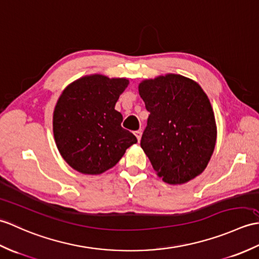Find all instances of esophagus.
<instances>
[{
	"mask_svg": "<svg viewBox=\"0 0 259 259\" xmlns=\"http://www.w3.org/2000/svg\"><path fill=\"white\" fill-rule=\"evenodd\" d=\"M135 136L137 137V141L141 142V139H142V132H141V131H136V132H135Z\"/></svg>",
	"mask_w": 259,
	"mask_h": 259,
	"instance_id": "34e87169",
	"label": "esophagus"
}]
</instances>
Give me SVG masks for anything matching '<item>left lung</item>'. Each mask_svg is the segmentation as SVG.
Masks as SVG:
<instances>
[{
  "label": "left lung",
  "instance_id": "8db88e82",
  "mask_svg": "<svg viewBox=\"0 0 259 259\" xmlns=\"http://www.w3.org/2000/svg\"><path fill=\"white\" fill-rule=\"evenodd\" d=\"M139 93L149 112L141 147L157 176L182 185L202 174L214 152L217 127L200 85L166 74L142 81Z\"/></svg>",
  "mask_w": 259,
  "mask_h": 259
}]
</instances>
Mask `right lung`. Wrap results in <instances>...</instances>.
I'll list each match as a JSON object with an SVG mask.
<instances>
[{"mask_svg":"<svg viewBox=\"0 0 259 259\" xmlns=\"http://www.w3.org/2000/svg\"><path fill=\"white\" fill-rule=\"evenodd\" d=\"M127 78L102 74L79 77L62 92L53 113L55 144L65 162L79 173L99 175L118 163L137 139L124 130L115 110Z\"/></svg>","mask_w":259,"mask_h":259,"instance_id":"obj_1","label":"right lung"}]
</instances>
